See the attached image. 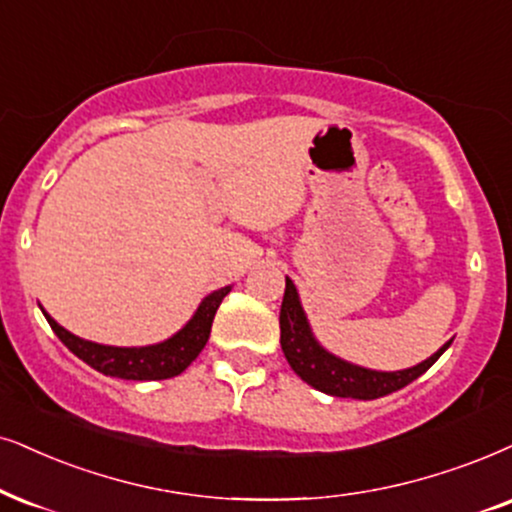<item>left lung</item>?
I'll return each instance as SVG.
<instances>
[{"label": "left lung", "instance_id": "obj_1", "mask_svg": "<svg viewBox=\"0 0 512 512\" xmlns=\"http://www.w3.org/2000/svg\"><path fill=\"white\" fill-rule=\"evenodd\" d=\"M278 323H281V349L290 368L314 390L333 394V397L378 399L397 392L428 371L451 345L449 340L430 359L420 361L413 368H404V371H371V368L349 364L316 342L300 304V295L290 278H286V295H283Z\"/></svg>", "mask_w": 512, "mask_h": 512}]
</instances>
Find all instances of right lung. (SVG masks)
Returning a JSON list of instances; mask_svg holds the SVG:
<instances>
[{"label":"right lung","instance_id":"right-lung-1","mask_svg":"<svg viewBox=\"0 0 512 512\" xmlns=\"http://www.w3.org/2000/svg\"><path fill=\"white\" fill-rule=\"evenodd\" d=\"M231 286H224L215 290L198 304L196 314L191 316L181 331H177L172 338H167L158 345L146 347H111L99 345V342L82 340L66 331L63 326L47 316L51 331L58 335V340L66 345L75 357H80L84 364H89L103 375L122 380H165L174 378V375L184 373L191 366V361L203 352L205 342L210 338L212 319H215L219 304L226 295H229Z\"/></svg>","mask_w":512,"mask_h":512}]
</instances>
